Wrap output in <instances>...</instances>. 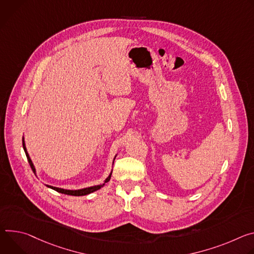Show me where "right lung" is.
Instances as JSON below:
<instances>
[{
  "instance_id": "1",
  "label": "right lung",
  "mask_w": 254,
  "mask_h": 254,
  "mask_svg": "<svg viewBox=\"0 0 254 254\" xmlns=\"http://www.w3.org/2000/svg\"><path fill=\"white\" fill-rule=\"evenodd\" d=\"M23 148H24V151H25V153H26V156H27L28 162H29V164H30V166H31V168H32L33 173L35 174V173H36V170H35L34 164H33L32 160H31V158H30L29 154H28V152H27V149H26V146H25V141H24V137H23ZM115 157H116V156H115ZM114 160H115V158H114ZM113 163H114V162H113ZM111 175H112V172H111V174L109 175V177L105 180V182H104V184H103V185H98V186L89 187V188H84V189H80V190H64V189L56 188V187H52V186H48V185H46V186H47L48 188H50V189H52V190H56V191L62 192V193H64V194H69V195H86V194H89V193H91V192H94V191H96V190H100V189H101V188H102L106 183H108V182L110 181V179H111Z\"/></svg>"
}]
</instances>
